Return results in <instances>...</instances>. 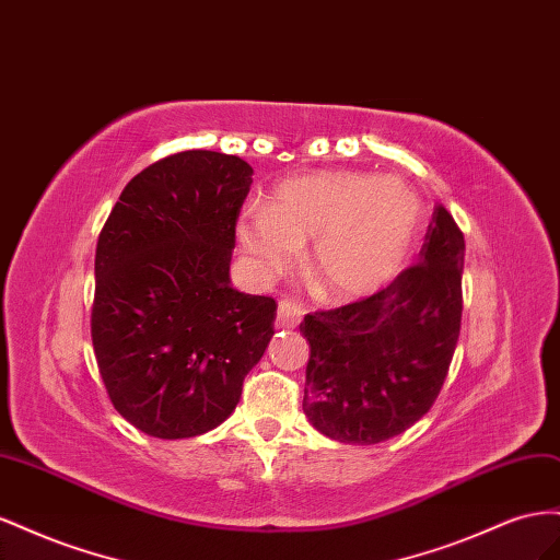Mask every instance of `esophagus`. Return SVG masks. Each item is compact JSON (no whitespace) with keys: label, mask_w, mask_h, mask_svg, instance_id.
<instances>
[{"label":"esophagus","mask_w":560,"mask_h":560,"mask_svg":"<svg viewBox=\"0 0 560 560\" xmlns=\"http://www.w3.org/2000/svg\"><path fill=\"white\" fill-rule=\"evenodd\" d=\"M300 314H302V310L295 305V302L281 300L279 302V310H277L275 326L277 328H295L298 322H300Z\"/></svg>","instance_id":"1"}]
</instances>
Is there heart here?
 Here are the masks:
<instances>
[{
	"instance_id": "b5f03b06",
	"label": "heart",
	"mask_w": 560,
	"mask_h": 560,
	"mask_svg": "<svg viewBox=\"0 0 560 560\" xmlns=\"http://www.w3.org/2000/svg\"><path fill=\"white\" fill-rule=\"evenodd\" d=\"M422 199L396 175L347 168L298 173L265 209L238 213L234 234L255 279L285 275L310 246L307 277L328 302H357L401 275L422 230Z\"/></svg>"
}]
</instances>
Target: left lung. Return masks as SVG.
<instances>
[{"mask_svg":"<svg viewBox=\"0 0 560 560\" xmlns=\"http://www.w3.org/2000/svg\"><path fill=\"white\" fill-rule=\"evenodd\" d=\"M465 236L436 206L420 265L354 305L307 314L305 410L324 436L373 445L404 434L434 406L462 322Z\"/></svg>","mask_w":560,"mask_h":560,"instance_id":"obj_1","label":"left lung"}]
</instances>
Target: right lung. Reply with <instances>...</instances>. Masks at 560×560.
I'll return each instance as SVG.
<instances>
[{
  "label": "right lung",
  "mask_w": 560,
  "mask_h": 560,
  "mask_svg": "<svg viewBox=\"0 0 560 560\" xmlns=\"http://www.w3.org/2000/svg\"><path fill=\"white\" fill-rule=\"evenodd\" d=\"M244 159L189 150L124 187L95 248L91 338L121 418L154 439L225 422L275 335L277 302L230 279L253 183Z\"/></svg>",
  "instance_id": "1"
}]
</instances>
